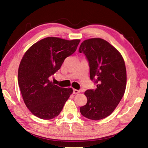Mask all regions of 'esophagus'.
I'll return each mask as SVG.
<instances>
[{"label": "esophagus", "instance_id": "obj_1", "mask_svg": "<svg viewBox=\"0 0 148 148\" xmlns=\"http://www.w3.org/2000/svg\"><path fill=\"white\" fill-rule=\"evenodd\" d=\"M73 94L74 95H78L80 93V91H78L77 89H73Z\"/></svg>", "mask_w": 148, "mask_h": 148}]
</instances>
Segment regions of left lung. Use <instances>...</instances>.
<instances>
[{
  "mask_svg": "<svg viewBox=\"0 0 148 148\" xmlns=\"http://www.w3.org/2000/svg\"><path fill=\"white\" fill-rule=\"evenodd\" d=\"M79 52L89 61L90 78L96 83L95 90L84 92L87 103L80 108L87 119L99 120L110 115L121 100L126 86V70L121 54L103 39L84 40Z\"/></svg>",
  "mask_w": 148,
  "mask_h": 148,
  "instance_id": "obj_1",
  "label": "left lung"
}]
</instances>
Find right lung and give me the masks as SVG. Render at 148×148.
Instances as JSON below:
<instances>
[{
    "label": "right lung",
    "instance_id": "obj_1",
    "mask_svg": "<svg viewBox=\"0 0 148 148\" xmlns=\"http://www.w3.org/2000/svg\"><path fill=\"white\" fill-rule=\"evenodd\" d=\"M80 40L48 37L32 45L21 60L18 81L24 103L31 112L42 119L59 116L73 93L49 80L66 57L77 50Z\"/></svg>",
    "mask_w": 148,
    "mask_h": 148
}]
</instances>
